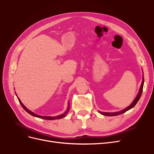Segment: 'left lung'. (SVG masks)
<instances>
[{
    "instance_id": "1",
    "label": "left lung",
    "mask_w": 154,
    "mask_h": 154,
    "mask_svg": "<svg viewBox=\"0 0 154 154\" xmlns=\"http://www.w3.org/2000/svg\"><path fill=\"white\" fill-rule=\"evenodd\" d=\"M143 85H144V79L143 80V82H142V84L141 85V87H140V89H139V93L138 94L137 96V97H136V99H135L134 100V101L132 102V103L130 105V106H128L127 108L125 109L124 110H121L119 112H100L102 114V115H104V116H118V115H119V114H122L123 113H125V112H127V110L131 109L132 108H133V107L136 105V103H137V101H139V100L140 99L141 97V94H142V92H143Z\"/></svg>"
}]
</instances>
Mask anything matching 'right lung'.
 Instances as JSON below:
<instances>
[{
    "instance_id": "obj_1",
    "label": "right lung",
    "mask_w": 154,
    "mask_h": 154,
    "mask_svg": "<svg viewBox=\"0 0 154 154\" xmlns=\"http://www.w3.org/2000/svg\"><path fill=\"white\" fill-rule=\"evenodd\" d=\"M18 101H19V103H20V105H21V106L23 107V109H24L27 113H29V114H31V115H32V116H35V117H36V118H41V119H48V120H54V119H61V118H64L65 116H66V114H67V112H69V103H68L69 104V106H68V108H67V111L65 113H63V114H61V115H60V116H56V117H51V116H39V115H37V114H35V113H33L32 112H31V111H30L29 110H28L27 109L26 107L22 104V103L21 102V101L20 100V99L18 98Z\"/></svg>"
}]
</instances>
